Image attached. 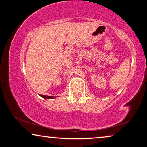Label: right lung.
Returning a JSON list of instances; mask_svg holds the SVG:
<instances>
[{
    "label": "right lung",
    "instance_id": "1",
    "mask_svg": "<svg viewBox=\"0 0 147 147\" xmlns=\"http://www.w3.org/2000/svg\"><path fill=\"white\" fill-rule=\"evenodd\" d=\"M40 96L42 97V98H43L45 99H53V98H55L56 97L55 96H47V95H42V94H40Z\"/></svg>",
    "mask_w": 147,
    "mask_h": 147
}]
</instances>
